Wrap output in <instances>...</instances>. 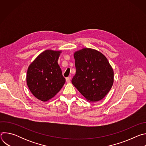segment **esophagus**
<instances>
[{
  "instance_id": "esophagus-1",
  "label": "esophagus",
  "mask_w": 146,
  "mask_h": 146,
  "mask_svg": "<svg viewBox=\"0 0 146 146\" xmlns=\"http://www.w3.org/2000/svg\"><path fill=\"white\" fill-rule=\"evenodd\" d=\"M66 82H67L68 83H69V82H70V77H67V78H66Z\"/></svg>"
}]
</instances>
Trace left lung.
Returning <instances> with one entry per match:
<instances>
[{
	"label": "left lung",
	"mask_w": 146,
	"mask_h": 146,
	"mask_svg": "<svg viewBox=\"0 0 146 146\" xmlns=\"http://www.w3.org/2000/svg\"><path fill=\"white\" fill-rule=\"evenodd\" d=\"M76 74L73 85L89 102L99 101L111 90L114 82L113 69L100 52L84 48L74 53Z\"/></svg>",
	"instance_id": "left-lung-1"
}]
</instances>
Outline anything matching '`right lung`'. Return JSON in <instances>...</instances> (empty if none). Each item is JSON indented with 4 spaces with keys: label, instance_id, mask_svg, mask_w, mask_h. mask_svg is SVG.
<instances>
[{
    "label": "right lung",
    "instance_id": "1",
    "mask_svg": "<svg viewBox=\"0 0 146 146\" xmlns=\"http://www.w3.org/2000/svg\"><path fill=\"white\" fill-rule=\"evenodd\" d=\"M62 51L47 50L39 54L28 67L27 83L38 100L47 102L60 90L65 83L58 59Z\"/></svg>",
    "mask_w": 146,
    "mask_h": 146
}]
</instances>
